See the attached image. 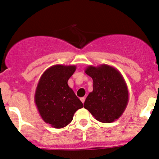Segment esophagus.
<instances>
[{
  "mask_svg": "<svg viewBox=\"0 0 159 159\" xmlns=\"http://www.w3.org/2000/svg\"><path fill=\"white\" fill-rule=\"evenodd\" d=\"M85 98L84 97H83V98H80V101H81L82 102H83V103L85 102Z\"/></svg>",
  "mask_w": 159,
  "mask_h": 159,
  "instance_id": "esophagus-1",
  "label": "esophagus"
}]
</instances>
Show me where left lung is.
<instances>
[{
    "instance_id": "8db88e82",
    "label": "left lung",
    "mask_w": 159,
    "mask_h": 159,
    "mask_svg": "<svg viewBox=\"0 0 159 159\" xmlns=\"http://www.w3.org/2000/svg\"><path fill=\"white\" fill-rule=\"evenodd\" d=\"M85 73L93 80V91L89 94L84 108L103 123L117 120L125 110L129 99L127 84L121 73L108 65H89Z\"/></svg>"
}]
</instances>
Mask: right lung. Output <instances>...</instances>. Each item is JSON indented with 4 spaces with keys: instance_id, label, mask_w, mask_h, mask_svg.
Listing matches in <instances>:
<instances>
[{
    "instance_id": "1",
    "label": "right lung",
    "mask_w": 159,
    "mask_h": 159,
    "mask_svg": "<svg viewBox=\"0 0 159 159\" xmlns=\"http://www.w3.org/2000/svg\"><path fill=\"white\" fill-rule=\"evenodd\" d=\"M75 65H56L44 71L37 83L34 102L41 118L55 128L67 126L76 110L83 107L67 84L74 74Z\"/></svg>"
}]
</instances>
